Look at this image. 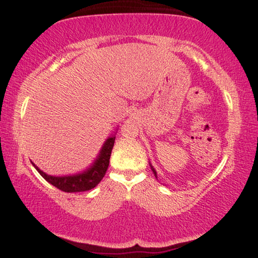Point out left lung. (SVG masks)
I'll list each match as a JSON object with an SVG mask.
<instances>
[{"label": "left lung", "instance_id": "8db88e82", "mask_svg": "<svg viewBox=\"0 0 258 258\" xmlns=\"http://www.w3.org/2000/svg\"><path fill=\"white\" fill-rule=\"evenodd\" d=\"M151 169H152V172H154V174H155L156 177H157V173H156V171H155V169H154V167H152V166H151Z\"/></svg>", "mask_w": 258, "mask_h": 258}]
</instances>
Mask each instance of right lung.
<instances>
[{
	"label": "right lung",
	"instance_id": "add662e5",
	"mask_svg": "<svg viewBox=\"0 0 258 258\" xmlns=\"http://www.w3.org/2000/svg\"><path fill=\"white\" fill-rule=\"evenodd\" d=\"M115 143V137L109 138L106 143L103 145V148L100 156L98 157L97 161L90 169H87L86 172L78 174V175L74 176H63V177H55L47 175L44 172H42L40 168L36 167L34 164V167L37 169V172L41 174L43 178L51 183L52 185L58 187L59 190L63 192H82L93 189L95 185H98L100 181L102 180L104 174H106L108 166H109V159H110L111 150Z\"/></svg>",
	"mask_w": 258,
	"mask_h": 258
}]
</instances>
